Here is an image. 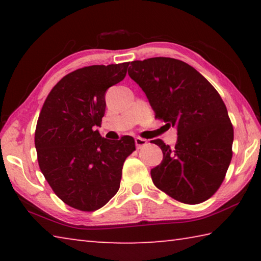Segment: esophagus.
I'll return each instance as SVG.
<instances>
[{
    "label": "esophagus",
    "instance_id": "34e87169",
    "mask_svg": "<svg viewBox=\"0 0 261 261\" xmlns=\"http://www.w3.org/2000/svg\"><path fill=\"white\" fill-rule=\"evenodd\" d=\"M135 141H136V146H137V148L143 147V146H145V145L147 144V140L144 139V138H140V137H137Z\"/></svg>",
    "mask_w": 261,
    "mask_h": 261
}]
</instances>
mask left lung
<instances>
[{"label":"left lung","mask_w":261,"mask_h":261,"mask_svg":"<svg viewBox=\"0 0 261 261\" xmlns=\"http://www.w3.org/2000/svg\"><path fill=\"white\" fill-rule=\"evenodd\" d=\"M129 76L145 92L155 118L177 126V143L162 149L153 168L154 185L189 205L205 201L218 191L232 158L233 127L218 91L183 61L152 57L132 61Z\"/></svg>","instance_id":"left-lung-1"}]
</instances>
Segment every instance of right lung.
<instances>
[{
	"mask_svg": "<svg viewBox=\"0 0 261 261\" xmlns=\"http://www.w3.org/2000/svg\"><path fill=\"white\" fill-rule=\"evenodd\" d=\"M130 62L74 70L51 88L45 100L34 144L41 173L60 199L73 208H101L120 189L125 159L135 139L112 141L93 126L105 116V93L123 81Z\"/></svg>",
	"mask_w": 261,
	"mask_h": 261,
	"instance_id": "right-lung-1",
	"label": "right lung"
}]
</instances>
